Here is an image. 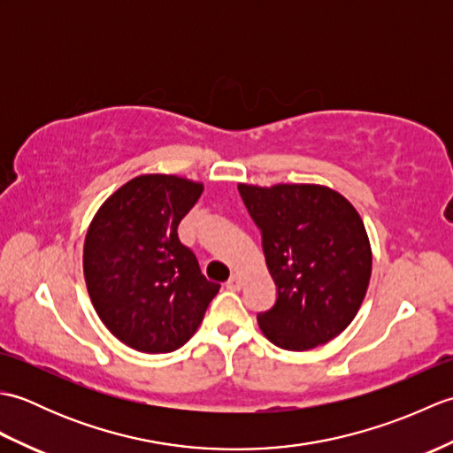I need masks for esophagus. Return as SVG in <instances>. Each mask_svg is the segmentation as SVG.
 <instances>
[{
	"mask_svg": "<svg viewBox=\"0 0 453 453\" xmlns=\"http://www.w3.org/2000/svg\"><path fill=\"white\" fill-rule=\"evenodd\" d=\"M242 286H243V280H242V276L239 274H232L229 276V280L226 282V288L227 290H242Z\"/></svg>",
	"mask_w": 453,
	"mask_h": 453,
	"instance_id": "34e87169",
	"label": "esophagus"
}]
</instances>
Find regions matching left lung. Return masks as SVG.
Listing matches in <instances>:
<instances>
[{
    "mask_svg": "<svg viewBox=\"0 0 453 453\" xmlns=\"http://www.w3.org/2000/svg\"><path fill=\"white\" fill-rule=\"evenodd\" d=\"M263 235L276 303L258 326L284 350L333 341L358 313L372 276V249L358 211L321 185L237 187Z\"/></svg>",
    "mask_w": 453,
    "mask_h": 453,
    "instance_id": "obj_1",
    "label": "left lung"
}]
</instances>
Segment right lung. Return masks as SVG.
Masks as SVG:
<instances>
[{
	"instance_id": "1",
	"label": "right lung",
	"mask_w": 453,
	"mask_h": 453,
	"mask_svg": "<svg viewBox=\"0 0 453 453\" xmlns=\"http://www.w3.org/2000/svg\"><path fill=\"white\" fill-rule=\"evenodd\" d=\"M202 190V182L185 177L140 175L103 202L85 235L91 303L104 326L134 350L180 349L219 290L177 234Z\"/></svg>"
}]
</instances>
